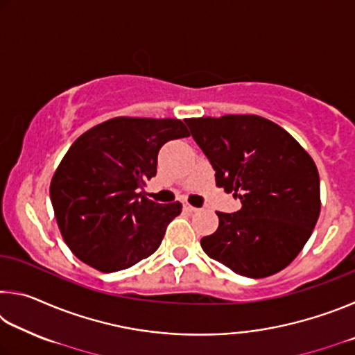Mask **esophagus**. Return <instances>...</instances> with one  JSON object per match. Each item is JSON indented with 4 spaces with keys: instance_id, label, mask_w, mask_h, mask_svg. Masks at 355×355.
<instances>
[{
    "instance_id": "1",
    "label": "esophagus",
    "mask_w": 355,
    "mask_h": 355,
    "mask_svg": "<svg viewBox=\"0 0 355 355\" xmlns=\"http://www.w3.org/2000/svg\"><path fill=\"white\" fill-rule=\"evenodd\" d=\"M183 208L186 209V211H189V213H194V211H197V209H199V208H196V207H192V205H189V203H188V202H186V203H183Z\"/></svg>"
}]
</instances>
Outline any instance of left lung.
<instances>
[{
	"instance_id": "left-lung-1",
	"label": "left lung",
	"mask_w": 355,
	"mask_h": 355,
	"mask_svg": "<svg viewBox=\"0 0 355 355\" xmlns=\"http://www.w3.org/2000/svg\"><path fill=\"white\" fill-rule=\"evenodd\" d=\"M216 171V186L241 200L218 211L202 249L233 272L261 279L286 268L309 241L321 211L315 161L277 123L254 114L186 119Z\"/></svg>"
}]
</instances>
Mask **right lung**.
Masks as SVG:
<instances>
[{
	"label": "right lung",
	"mask_w": 355,
	"mask_h": 355,
	"mask_svg": "<svg viewBox=\"0 0 355 355\" xmlns=\"http://www.w3.org/2000/svg\"><path fill=\"white\" fill-rule=\"evenodd\" d=\"M188 136L178 119L116 117L71 144L51 178L50 197L75 257L101 272H116L159 248L182 203L161 205L139 189L156 175L159 148Z\"/></svg>",
	"instance_id": "1"
}]
</instances>
